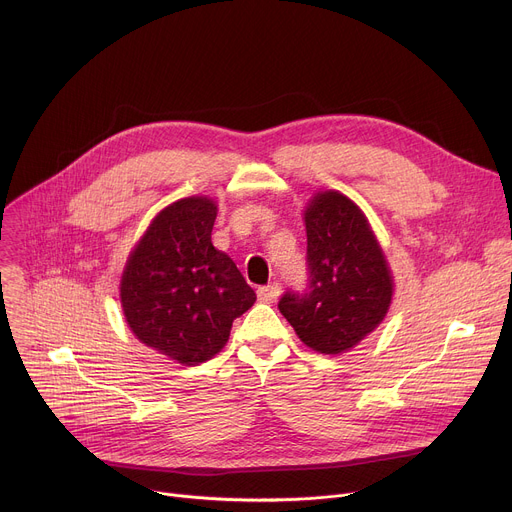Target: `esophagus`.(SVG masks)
<instances>
[{"mask_svg":"<svg viewBox=\"0 0 512 512\" xmlns=\"http://www.w3.org/2000/svg\"><path fill=\"white\" fill-rule=\"evenodd\" d=\"M257 296L265 304H273L279 298V283H269L257 289Z\"/></svg>","mask_w":512,"mask_h":512,"instance_id":"obj_1","label":"esophagus"}]
</instances>
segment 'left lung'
<instances>
[{"label":"left lung","instance_id":"8db88e82","mask_svg":"<svg viewBox=\"0 0 512 512\" xmlns=\"http://www.w3.org/2000/svg\"><path fill=\"white\" fill-rule=\"evenodd\" d=\"M308 285L285 291L277 308L316 352L340 354L387 316L393 279L362 210L344 194H316L306 212Z\"/></svg>","mask_w":512,"mask_h":512}]
</instances>
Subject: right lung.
<instances>
[{
	"label": "right lung",
	"instance_id": "obj_1",
	"mask_svg": "<svg viewBox=\"0 0 512 512\" xmlns=\"http://www.w3.org/2000/svg\"><path fill=\"white\" fill-rule=\"evenodd\" d=\"M216 204L206 196L166 206L131 251L121 306L131 332L182 364H200L227 344L235 318L257 300L210 235Z\"/></svg>",
	"mask_w": 512,
	"mask_h": 512
}]
</instances>
